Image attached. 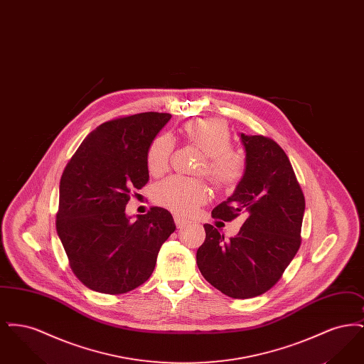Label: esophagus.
I'll return each mask as SVG.
<instances>
[{"label": "esophagus", "mask_w": 364, "mask_h": 364, "mask_svg": "<svg viewBox=\"0 0 364 364\" xmlns=\"http://www.w3.org/2000/svg\"><path fill=\"white\" fill-rule=\"evenodd\" d=\"M174 223H176V225H177L178 229H183V228L188 225V221H186V220L180 218V217H174Z\"/></svg>", "instance_id": "obj_1"}]
</instances>
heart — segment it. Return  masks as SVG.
Returning a JSON list of instances; mask_svg holds the SVG:
<instances>
[{"label":"heart","mask_w":364,"mask_h":364,"mask_svg":"<svg viewBox=\"0 0 364 364\" xmlns=\"http://www.w3.org/2000/svg\"><path fill=\"white\" fill-rule=\"evenodd\" d=\"M184 138L205 158L200 172L220 190L237 186L245 173V158L232 150L230 129L221 119H200L187 122ZM173 153V141L168 135L156 136L147 151V168L154 176L165 173ZM159 206L181 217L192 215L208 199V187L198 178L172 176L158 183L153 191Z\"/></svg>","instance_id":"heart-1"}]
</instances>
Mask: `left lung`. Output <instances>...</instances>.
<instances>
[{"instance_id":"8db88e82","label":"left lung","mask_w":364,"mask_h":364,"mask_svg":"<svg viewBox=\"0 0 364 364\" xmlns=\"http://www.w3.org/2000/svg\"><path fill=\"white\" fill-rule=\"evenodd\" d=\"M240 139L245 173L211 217L232 221L242 215L244 224L229 240L205 224L206 240L196 263L214 288L233 299H248L274 287L294 259L306 200L289 158L273 139L245 134Z\"/></svg>"}]
</instances>
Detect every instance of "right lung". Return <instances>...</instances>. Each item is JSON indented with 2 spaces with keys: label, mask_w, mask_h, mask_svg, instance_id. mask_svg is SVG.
Listing matches in <instances>:
<instances>
[{
  "label": "right lung",
  "mask_w": 364,
  "mask_h": 364,
  "mask_svg": "<svg viewBox=\"0 0 364 364\" xmlns=\"http://www.w3.org/2000/svg\"><path fill=\"white\" fill-rule=\"evenodd\" d=\"M171 117L147 112L101 124L63 172L57 233L73 274L95 292L127 294L146 282L176 229L165 208L135 221L125 214L132 190L149 181V147Z\"/></svg>",
  "instance_id": "add662e5"
}]
</instances>
